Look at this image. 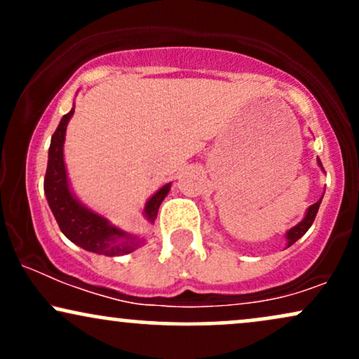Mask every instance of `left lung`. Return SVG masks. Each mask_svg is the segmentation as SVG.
I'll list each match as a JSON object with an SVG mask.
<instances>
[{"label": "left lung", "instance_id": "obj_1", "mask_svg": "<svg viewBox=\"0 0 359 359\" xmlns=\"http://www.w3.org/2000/svg\"><path fill=\"white\" fill-rule=\"evenodd\" d=\"M319 165L323 167V163H320V160H319ZM320 201H323V197H320V199L317 201L316 204H312L311 208L307 209L306 216H304V219L300 221L297 226H294V228H292V229H288L287 234H285V238H287V246H292V245H294L295 241L299 240V238H302L304 234L307 233V229L311 228L312 222H314V219H316V214H317V211H319Z\"/></svg>", "mask_w": 359, "mask_h": 359}]
</instances>
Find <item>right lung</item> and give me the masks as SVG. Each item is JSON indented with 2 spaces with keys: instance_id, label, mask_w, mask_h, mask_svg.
Masks as SVG:
<instances>
[{
  "instance_id": "obj_1",
  "label": "right lung",
  "mask_w": 359,
  "mask_h": 359,
  "mask_svg": "<svg viewBox=\"0 0 359 359\" xmlns=\"http://www.w3.org/2000/svg\"><path fill=\"white\" fill-rule=\"evenodd\" d=\"M72 114L74 108L62 116L55 133L52 135L50 148H48L43 191L52 214L55 216L60 231L82 250L104 255V257H121V255L131 253L142 245V238L123 231L111 224L106 217L90 211L74 196L69 187L67 170L64 163V142L67 123ZM168 191H170V184H165L147 201L143 214L150 222L156 219V212Z\"/></svg>"
}]
</instances>
